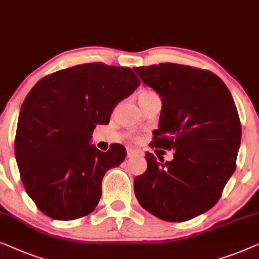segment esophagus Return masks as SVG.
I'll use <instances>...</instances> for the list:
<instances>
[{
	"instance_id": "1",
	"label": "esophagus",
	"mask_w": 259,
	"mask_h": 259,
	"mask_svg": "<svg viewBox=\"0 0 259 259\" xmlns=\"http://www.w3.org/2000/svg\"><path fill=\"white\" fill-rule=\"evenodd\" d=\"M139 154H140V152L137 151V149H128V151H127V157H132Z\"/></svg>"
}]
</instances>
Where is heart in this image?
<instances>
[{
	"label": "heart",
	"mask_w": 259,
	"mask_h": 259,
	"mask_svg": "<svg viewBox=\"0 0 259 259\" xmlns=\"http://www.w3.org/2000/svg\"><path fill=\"white\" fill-rule=\"evenodd\" d=\"M156 93H154L153 91H148V90H145V91H142L139 97H148V96H155Z\"/></svg>",
	"instance_id": "heart-1"
}]
</instances>
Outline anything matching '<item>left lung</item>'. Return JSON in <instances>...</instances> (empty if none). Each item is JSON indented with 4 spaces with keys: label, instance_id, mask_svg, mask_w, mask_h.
<instances>
[{
    "label": "left lung",
    "instance_id": "left-lung-1",
    "mask_svg": "<svg viewBox=\"0 0 259 259\" xmlns=\"http://www.w3.org/2000/svg\"><path fill=\"white\" fill-rule=\"evenodd\" d=\"M134 71L162 102L152 147L175 151L166 162L146 154L147 169L134 179V193L157 219L192 220L217 203L236 169L242 130L235 102L210 71L173 63Z\"/></svg>",
    "mask_w": 259,
    "mask_h": 259
}]
</instances>
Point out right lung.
<instances>
[{
	"instance_id": "right-lung-1",
	"label": "right lung",
	"mask_w": 259,
	"mask_h": 259,
	"mask_svg": "<svg viewBox=\"0 0 259 259\" xmlns=\"http://www.w3.org/2000/svg\"><path fill=\"white\" fill-rule=\"evenodd\" d=\"M140 80L132 69L89 63L38 80L22 104L15 156L24 188L54 220L89 215L102 197L105 173L127 155L119 144L108 152L91 145L97 125H107L119 102Z\"/></svg>"
}]
</instances>
